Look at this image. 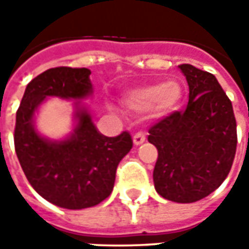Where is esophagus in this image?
I'll return each instance as SVG.
<instances>
[{
	"mask_svg": "<svg viewBox=\"0 0 249 249\" xmlns=\"http://www.w3.org/2000/svg\"><path fill=\"white\" fill-rule=\"evenodd\" d=\"M133 141H134L136 145L142 144V142L145 141V133H144V131H137V133L133 136Z\"/></svg>",
	"mask_w": 249,
	"mask_h": 249,
	"instance_id": "esophagus-1",
	"label": "esophagus"
}]
</instances>
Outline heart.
<instances>
[{
	"label": "heart",
	"mask_w": 249,
	"mask_h": 249,
	"mask_svg": "<svg viewBox=\"0 0 249 249\" xmlns=\"http://www.w3.org/2000/svg\"><path fill=\"white\" fill-rule=\"evenodd\" d=\"M181 100V89L177 83H151L127 91L123 95L124 105L133 110H147L167 113L176 109Z\"/></svg>",
	"instance_id": "obj_1"
}]
</instances>
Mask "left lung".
<instances>
[{
  "mask_svg": "<svg viewBox=\"0 0 249 249\" xmlns=\"http://www.w3.org/2000/svg\"><path fill=\"white\" fill-rule=\"evenodd\" d=\"M188 83V104L149 127L158 149L154 184L159 196L180 204L213 193L229 175L237 149L233 105L212 73L178 65Z\"/></svg>",
  "mask_w": 249,
  "mask_h": 249,
  "instance_id": "1",
  "label": "left lung"
}]
</instances>
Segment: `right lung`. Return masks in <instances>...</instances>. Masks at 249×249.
<instances>
[{"label":"right lung","instance_id":"add662e5","mask_svg":"<svg viewBox=\"0 0 249 249\" xmlns=\"http://www.w3.org/2000/svg\"><path fill=\"white\" fill-rule=\"evenodd\" d=\"M86 68L48 69L27 84L16 112L15 151L34 190L51 204L83 209L102 202L113 190L116 169L133 147L129 131L116 137L101 134L86 109H79L77 126L68 140L53 142L40 137L33 115L45 97L84 98L92 87Z\"/></svg>","mask_w":249,"mask_h":249}]
</instances>
